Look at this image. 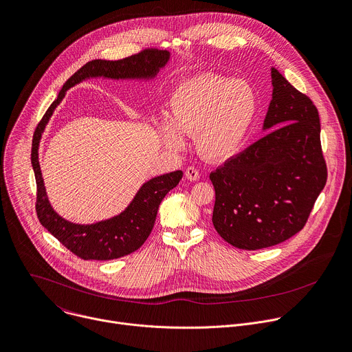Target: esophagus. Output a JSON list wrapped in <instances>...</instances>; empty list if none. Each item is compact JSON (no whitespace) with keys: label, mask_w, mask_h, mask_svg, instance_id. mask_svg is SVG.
I'll return each mask as SVG.
<instances>
[{"label":"esophagus","mask_w":352,"mask_h":352,"mask_svg":"<svg viewBox=\"0 0 352 352\" xmlns=\"http://www.w3.org/2000/svg\"><path fill=\"white\" fill-rule=\"evenodd\" d=\"M185 177L189 179V181H197L200 178V174H199V170L195 168V167H188L186 171H185Z\"/></svg>","instance_id":"1"}]
</instances>
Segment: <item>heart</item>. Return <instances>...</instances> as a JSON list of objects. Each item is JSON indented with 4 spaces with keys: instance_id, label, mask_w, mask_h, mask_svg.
Segmentation results:
<instances>
[{
    "instance_id": "b5f03b06",
    "label": "heart",
    "mask_w": 352,
    "mask_h": 352,
    "mask_svg": "<svg viewBox=\"0 0 352 352\" xmlns=\"http://www.w3.org/2000/svg\"><path fill=\"white\" fill-rule=\"evenodd\" d=\"M258 98L246 81L200 74L179 84L170 98L168 119L157 123L168 148H182V134L196 138L199 152L215 162L241 152L254 126Z\"/></svg>"
}]
</instances>
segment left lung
<instances>
[{
	"mask_svg": "<svg viewBox=\"0 0 352 352\" xmlns=\"http://www.w3.org/2000/svg\"><path fill=\"white\" fill-rule=\"evenodd\" d=\"M265 137L210 174L212 223L243 250L279 245L300 232L327 179L319 113L275 67Z\"/></svg>",
	"mask_w": 352,
	"mask_h": 352,
	"instance_id": "obj_1",
	"label": "left lung"
}]
</instances>
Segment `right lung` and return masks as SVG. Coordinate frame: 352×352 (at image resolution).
Listing matches in <instances>:
<instances>
[{"instance_id":"obj_1","label":"right lung","mask_w":352,"mask_h":352,"mask_svg":"<svg viewBox=\"0 0 352 352\" xmlns=\"http://www.w3.org/2000/svg\"><path fill=\"white\" fill-rule=\"evenodd\" d=\"M168 59V51L148 48L120 60L95 59L85 63L63 84L58 98L48 107L34 131L32 166L37 184V217L51 235H54L67 250L82 260H114L138 250L151 235L162 200L178 185L182 178V171L178 170L159 175L145 182L129 207L119 215L89 225L73 223L62 218L50 204L38 163V145L41 135L55 107L62 102L69 88L92 77L113 80H152L157 76L159 70L167 65Z\"/></svg>"}]
</instances>
